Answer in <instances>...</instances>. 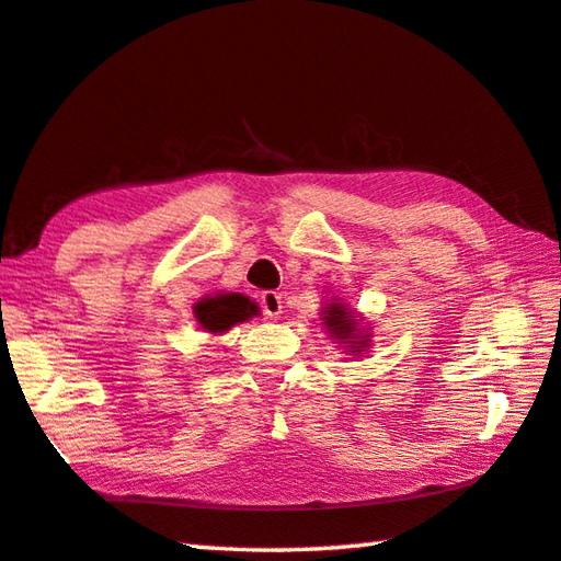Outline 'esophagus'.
Here are the masks:
<instances>
[{
    "instance_id": "esophagus-1",
    "label": "esophagus",
    "mask_w": 561,
    "mask_h": 561,
    "mask_svg": "<svg viewBox=\"0 0 561 561\" xmlns=\"http://www.w3.org/2000/svg\"><path fill=\"white\" fill-rule=\"evenodd\" d=\"M261 310L266 317H280L283 314V297L276 290L261 293Z\"/></svg>"
}]
</instances>
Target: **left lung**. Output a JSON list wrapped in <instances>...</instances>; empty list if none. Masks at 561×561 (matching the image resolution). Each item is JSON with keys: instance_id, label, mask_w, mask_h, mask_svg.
<instances>
[{"instance_id": "obj_1", "label": "left lung", "mask_w": 561, "mask_h": 561, "mask_svg": "<svg viewBox=\"0 0 561 561\" xmlns=\"http://www.w3.org/2000/svg\"><path fill=\"white\" fill-rule=\"evenodd\" d=\"M319 314H322L319 319H322L327 334L334 339L336 344L344 346L346 356L358 358L363 353H368L373 344V329L365 327L363 317L356 310H351V307L346 302H341L339 297H331V302H327Z\"/></svg>"}]
</instances>
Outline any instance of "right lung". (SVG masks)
Here are the masks:
<instances>
[{"label": "right lung", "instance_id": "1", "mask_svg": "<svg viewBox=\"0 0 561 561\" xmlns=\"http://www.w3.org/2000/svg\"><path fill=\"white\" fill-rule=\"evenodd\" d=\"M261 314L259 305L242 293H215L205 295L193 305V317L208 334H225L234 324L249 322L251 317Z\"/></svg>", "mask_w": 561, "mask_h": 561}]
</instances>
